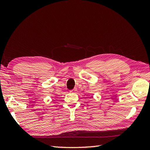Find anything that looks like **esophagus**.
Here are the masks:
<instances>
[{
  "label": "esophagus",
  "instance_id": "34e87169",
  "mask_svg": "<svg viewBox=\"0 0 150 150\" xmlns=\"http://www.w3.org/2000/svg\"><path fill=\"white\" fill-rule=\"evenodd\" d=\"M76 90H77V89L75 88H74L73 89L71 90V91H70V92H71V93H75V92L76 91Z\"/></svg>",
  "mask_w": 150,
  "mask_h": 150
}]
</instances>
